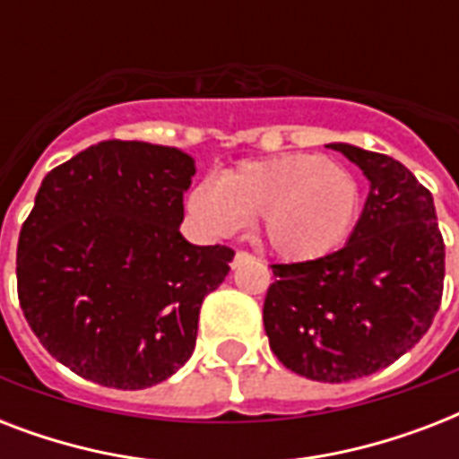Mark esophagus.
Listing matches in <instances>:
<instances>
[{
    "mask_svg": "<svg viewBox=\"0 0 459 459\" xmlns=\"http://www.w3.org/2000/svg\"><path fill=\"white\" fill-rule=\"evenodd\" d=\"M252 255L250 252H245V250H238L236 252V257H233V262H230V266H233V269H236V266H243V264H247V262H252Z\"/></svg>",
    "mask_w": 459,
    "mask_h": 459,
    "instance_id": "34e87169",
    "label": "esophagus"
}]
</instances>
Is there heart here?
I'll use <instances>...</instances> for the list:
<instances>
[{"label": "heart", "mask_w": 459, "mask_h": 459, "mask_svg": "<svg viewBox=\"0 0 459 459\" xmlns=\"http://www.w3.org/2000/svg\"><path fill=\"white\" fill-rule=\"evenodd\" d=\"M355 176L321 154L293 152L243 161L190 193V212L216 236L262 219L266 245L288 262H309L338 250L359 214Z\"/></svg>", "instance_id": "b5f03b06"}]
</instances>
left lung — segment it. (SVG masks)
Instances as JSON below:
<instances>
[{
    "label": "left lung",
    "instance_id": "obj_1",
    "mask_svg": "<svg viewBox=\"0 0 459 459\" xmlns=\"http://www.w3.org/2000/svg\"><path fill=\"white\" fill-rule=\"evenodd\" d=\"M369 178L352 236L326 257L272 264L264 331L290 371L342 384L391 367L421 341L443 298L446 245L434 197L388 154L335 143Z\"/></svg>",
    "mask_w": 459,
    "mask_h": 459
}]
</instances>
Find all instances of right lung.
<instances>
[{
  "instance_id": "right-lung-1",
  "label": "right lung",
  "mask_w": 459,
  "mask_h": 459,
  "mask_svg": "<svg viewBox=\"0 0 459 459\" xmlns=\"http://www.w3.org/2000/svg\"><path fill=\"white\" fill-rule=\"evenodd\" d=\"M193 176L176 147L104 140L42 180L18 236V302L78 377L140 391L193 355L202 300L236 255L180 236Z\"/></svg>"
}]
</instances>
